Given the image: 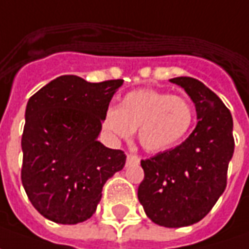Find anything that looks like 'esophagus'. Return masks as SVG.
Returning a JSON list of instances; mask_svg holds the SVG:
<instances>
[{
    "label": "esophagus",
    "instance_id": "esophagus-1",
    "mask_svg": "<svg viewBox=\"0 0 249 249\" xmlns=\"http://www.w3.org/2000/svg\"><path fill=\"white\" fill-rule=\"evenodd\" d=\"M139 161H140V158H139L137 155H126V163H128V164H130V163H139Z\"/></svg>",
    "mask_w": 249,
    "mask_h": 249
}]
</instances>
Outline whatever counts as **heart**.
<instances>
[{
  "mask_svg": "<svg viewBox=\"0 0 249 249\" xmlns=\"http://www.w3.org/2000/svg\"><path fill=\"white\" fill-rule=\"evenodd\" d=\"M193 123L194 109L189 101L156 89L130 91L104 117V128L113 139H129L139 129V142L149 152L175 147Z\"/></svg>",
  "mask_w": 249,
  "mask_h": 249,
  "instance_id": "b5f03b06",
  "label": "heart"
}]
</instances>
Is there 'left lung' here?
<instances>
[{
    "instance_id": "left-lung-1",
    "label": "left lung",
    "mask_w": 249,
    "mask_h": 249,
    "mask_svg": "<svg viewBox=\"0 0 249 249\" xmlns=\"http://www.w3.org/2000/svg\"><path fill=\"white\" fill-rule=\"evenodd\" d=\"M189 94L197 110V126L182 144L142 160L144 179L137 197L145 214L166 228L201 221L227 187L233 156V120L224 102L190 76L170 79Z\"/></svg>"
}]
</instances>
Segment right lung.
Here are the masks:
<instances>
[{
    "label": "right lung",
    "instance_id": "add662e5",
    "mask_svg": "<svg viewBox=\"0 0 249 249\" xmlns=\"http://www.w3.org/2000/svg\"><path fill=\"white\" fill-rule=\"evenodd\" d=\"M123 79L90 83L62 75L27 104L21 180L34 208L58 224L74 225L95 213L107 179L126 156L100 142L109 102Z\"/></svg>",
    "mask_w": 249,
    "mask_h": 249
}]
</instances>
